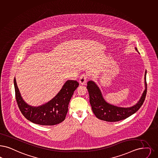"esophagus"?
Segmentation results:
<instances>
[{
  "instance_id": "1",
  "label": "esophagus",
  "mask_w": 158,
  "mask_h": 158,
  "mask_svg": "<svg viewBox=\"0 0 158 158\" xmlns=\"http://www.w3.org/2000/svg\"><path fill=\"white\" fill-rule=\"evenodd\" d=\"M88 79V76L86 74L83 73L79 77V83L81 85H86Z\"/></svg>"
}]
</instances>
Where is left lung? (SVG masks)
Listing matches in <instances>:
<instances>
[{
  "label": "left lung",
  "mask_w": 158,
  "mask_h": 158,
  "mask_svg": "<svg viewBox=\"0 0 158 158\" xmlns=\"http://www.w3.org/2000/svg\"><path fill=\"white\" fill-rule=\"evenodd\" d=\"M135 49L138 51L136 48H135ZM146 76V70L145 74V89L139 101L132 106L127 107H119L107 103L103 98L101 91L96 83L92 81H89L87 83V89L89 94V101L95 116L101 120L107 122H118L125 119L136 112L142 106L145 99L147 92Z\"/></svg>",
  "instance_id": "8db88e82"
}]
</instances>
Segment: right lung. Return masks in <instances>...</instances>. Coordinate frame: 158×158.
<instances>
[{"mask_svg":"<svg viewBox=\"0 0 158 158\" xmlns=\"http://www.w3.org/2000/svg\"><path fill=\"white\" fill-rule=\"evenodd\" d=\"M78 86L76 81L68 80L51 101L39 106H33L23 99L14 79L16 99L20 112L27 120L40 125H55L64 120L70 100Z\"/></svg>","mask_w":158,"mask_h":158,"instance_id":"1","label":"right lung"}]
</instances>
